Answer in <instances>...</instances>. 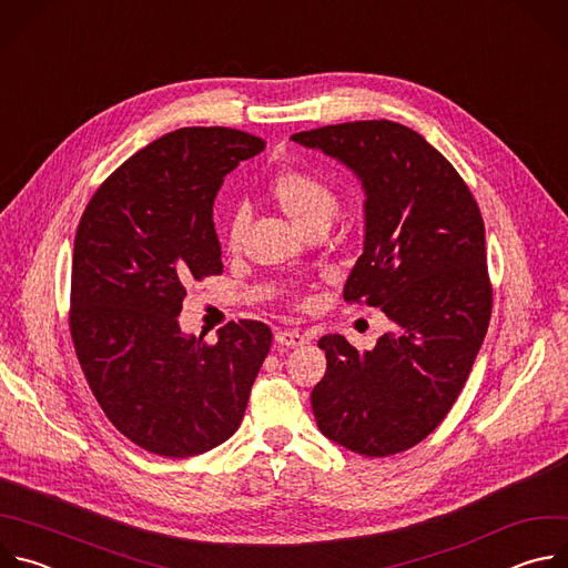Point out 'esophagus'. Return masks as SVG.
Masks as SVG:
<instances>
[{"instance_id": "esophagus-1", "label": "esophagus", "mask_w": 568, "mask_h": 568, "mask_svg": "<svg viewBox=\"0 0 568 568\" xmlns=\"http://www.w3.org/2000/svg\"><path fill=\"white\" fill-rule=\"evenodd\" d=\"M274 337L281 346H287V348H296V346L307 344V337L301 335L298 331H278Z\"/></svg>"}]
</instances>
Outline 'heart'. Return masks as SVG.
<instances>
[{"label": "heart", "mask_w": 568, "mask_h": 568, "mask_svg": "<svg viewBox=\"0 0 568 568\" xmlns=\"http://www.w3.org/2000/svg\"><path fill=\"white\" fill-rule=\"evenodd\" d=\"M272 200L283 209V213L305 233L314 226H328L342 213L339 193L314 173L290 169L272 178L270 182ZM250 224V211L235 206L224 224V247L235 254L242 247V237Z\"/></svg>", "instance_id": "obj_1"}]
</instances>
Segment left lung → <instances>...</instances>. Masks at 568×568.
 Segmentation results:
<instances>
[{
    "instance_id": "8db88e82",
    "label": "left lung",
    "mask_w": 568,
    "mask_h": 568,
    "mask_svg": "<svg viewBox=\"0 0 568 568\" xmlns=\"http://www.w3.org/2000/svg\"><path fill=\"white\" fill-rule=\"evenodd\" d=\"M292 139L337 156L362 180L364 254L344 298L390 321L366 353L342 335L318 339L328 366L312 388L316 425L355 454H399L445 420L490 326L478 204L449 161L407 125L353 121Z\"/></svg>"
}]
</instances>
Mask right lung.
I'll list each match as a JSON object with an SVG mask.
<instances>
[{"label": "right lung", "instance_id": "1", "mask_svg": "<svg viewBox=\"0 0 568 568\" xmlns=\"http://www.w3.org/2000/svg\"><path fill=\"white\" fill-rule=\"evenodd\" d=\"M265 141L231 128H182L152 141L92 195L71 261L69 331L108 420L141 449L186 458L240 427L270 353L261 321L215 344L180 328L186 283L222 274L213 200Z\"/></svg>", "mask_w": 568, "mask_h": 568}]
</instances>
